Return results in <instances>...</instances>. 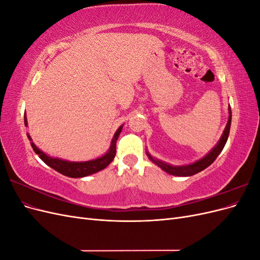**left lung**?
Listing matches in <instances>:
<instances>
[{"label":"left lung","mask_w":260,"mask_h":260,"mask_svg":"<svg viewBox=\"0 0 260 260\" xmlns=\"http://www.w3.org/2000/svg\"><path fill=\"white\" fill-rule=\"evenodd\" d=\"M231 117H232L231 108L229 106V119H228V123L225 125L221 138H220L219 142L216 144V146L212 148L206 156H204L203 158H201L200 160L195 161L193 164H190V165H185V166H172V165H169V164H166V162H164L161 160L153 158L151 155L146 153L147 156H148V158L151 159L154 164H156L159 168H161L164 171H166L167 174L172 175V176L190 177V176L199 174L200 171L206 169L208 166H210V165L215 161V159L217 158L218 155L221 153V151H222L225 143H226V140H228V138H229L230 125H231Z\"/></svg>","instance_id":"1"}]
</instances>
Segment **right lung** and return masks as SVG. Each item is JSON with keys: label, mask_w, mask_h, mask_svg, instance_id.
<instances>
[{"label": "right lung", "mask_w": 260, "mask_h": 260, "mask_svg": "<svg viewBox=\"0 0 260 260\" xmlns=\"http://www.w3.org/2000/svg\"><path fill=\"white\" fill-rule=\"evenodd\" d=\"M27 124H28L27 117L25 115L26 127ZM121 130H122V125H120V127L118 128V130L115 132L114 138L111 143V147H109L106 154H104L102 157H99L96 159H92L88 161H68L60 158H54V157H51L48 154L43 153L41 149H39L34 142H31V146H32L36 154H38L39 157H40V158L48 165V166H50L54 170H56L57 172H59V174L69 178H82V177L90 176V175L95 174V172L103 170L113 161L116 155V142H117L118 137L120 135ZM27 136L30 141H32L29 135Z\"/></svg>", "instance_id": "right-lung-1"}]
</instances>
